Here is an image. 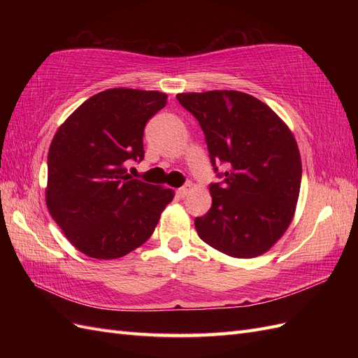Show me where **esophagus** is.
I'll return each instance as SVG.
<instances>
[{
    "instance_id": "obj_1",
    "label": "esophagus",
    "mask_w": 358,
    "mask_h": 358,
    "mask_svg": "<svg viewBox=\"0 0 358 358\" xmlns=\"http://www.w3.org/2000/svg\"><path fill=\"white\" fill-rule=\"evenodd\" d=\"M192 189V185H191V183H187V185L185 187H182V188H179L178 189V196L179 197H187L188 196V192Z\"/></svg>"
}]
</instances>
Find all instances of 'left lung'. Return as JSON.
<instances>
[{
  "instance_id": "8db88e82",
  "label": "left lung",
  "mask_w": 358,
  "mask_h": 358,
  "mask_svg": "<svg viewBox=\"0 0 358 358\" xmlns=\"http://www.w3.org/2000/svg\"><path fill=\"white\" fill-rule=\"evenodd\" d=\"M176 99L199 121L212 164L229 167L222 185L209 187L212 208L194 221L199 237L234 258L263 255L294 218L301 182L294 136L267 104L245 92H182Z\"/></svg>"
}]
</instances>
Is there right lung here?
Returning a JSON list of instances; mask_svg holds the SVG:
<instances>
[{"instance_id": "add662e5", "label": "right lung", "mask_w": 358, "mask_h": 358, "mask_svg": "<svg viewBox=\"0 0 358 358\" xmlns=\"http://www.w3.org/2000/svg\"><path fill=\"white\" fill-rule=\"evenodd\" d=\"M167 94L113 88L92 95L58 128L48 155L46 206L69 242L96 259L142 246L175 191L133 179L145 125Z\"/></svg>"}]
</instances>
